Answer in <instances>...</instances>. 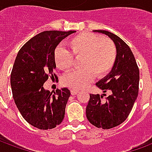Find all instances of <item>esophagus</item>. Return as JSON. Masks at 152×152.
Here are the masks:
<instances>
[{
  "mask_svg": "<svg viewBox=\"0 0 152 152\" xmlns=\"http://www.w3.org/2000/svg\"><path fill=\"white\" fill-rule=\"evenodd\" d=\"M79 92V89H71V94H72V95H76L77 93Z\"/></svg>",
  "mask_w": 152,
  "mask_h": 152,
  "instance_id": "esophagus-1",
  "label": "esophagus"
}]
</instances>
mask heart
<instances>
[{
    "instance_id": "1",
    "label": "heart",
    "mask_w": 152,
    "mask_h": 152,
    "mask_svg": "<svg viewBox=\"0 0 152 152\" xmlns=\"http://www.w3.org/2000/svg\"><path fill=\"white\" fill-rule=\"evenodd\" d=\"M70 51L63 46L54 50L53 59L56 66L62 71L67 72L74 66V58H80V67L63 77L64 86L80 89L88 86L94 76L102 78L107 76L114 66L117 49L110 38L82 32L67 41Z\"/></svg>"
}]
</instances>
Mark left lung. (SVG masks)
<instances>
[{
  "label": "left lung",
  "instance_id": "obj_1",
  "mask_svg": "<svg viewBox=\"0 0 152 152\" xmlns=\"http://www.w3.org/2000/svg\"><path fill=\"white\" fill-rule=\"evenodd\" d=\"M94 31L107 35L117 49V57L112 71L96 83L103 93H110V95L89 94L86 107L88 121L95 127L109 129L122 124L130 113L138 94L139 69L130 48L122 39L104 30Z\"/></svg>",
  "mask_w": 152,
  "mask_h": 152
}]
</instances>
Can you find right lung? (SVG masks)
I'll return each mask as SVG.
<instances>
[{
  "label": "right lung",
  "mask_w": 152,
  "mask_h": 152,
  "mask_svg": "<svg viewBox=\"0 0 152 152\" xmlns=\"http://www.w3.org/2000/svg\"><path fill=\"white\" fill-rule=\"evenodd\" d=\"M76 31H42L18 51L10 75L15 102L28 123L40 129H51L62 123L70 90L57 89L52 95L43 85L53 73L54 50L59 42Z\"/></svg>",
  "instance_id": "1"
}]
</instances>
